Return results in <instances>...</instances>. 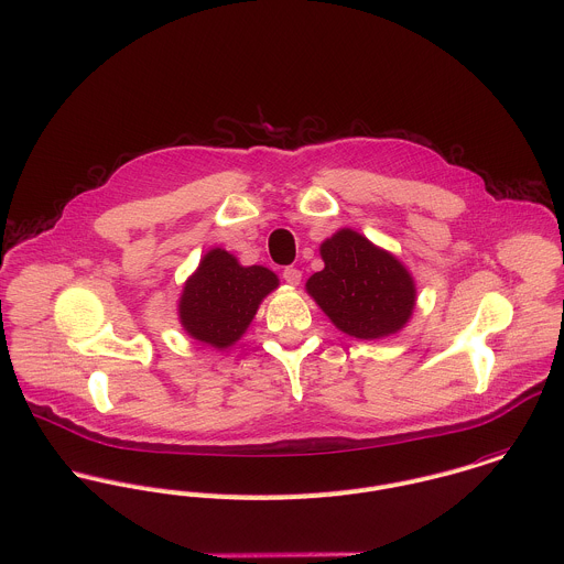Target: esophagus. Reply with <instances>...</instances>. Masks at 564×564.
<instances>
[{"instance_id": "esophagus-1", "label": "esophagus", "mask_w": 564, "mask_h": 564, "mask_svg": "<svg viewBox=\"0 0 564 564\" xmlns=\"http://www.w3.org/2000/svg\"><path fill=\"white\" fill-rule=\"evenodd\" d=\"M282 278H284V282H286V284L297 286V284H300V280H302V271H300V269H295V267H286V269L282 271Z\"/></svg>"}]
</instances>
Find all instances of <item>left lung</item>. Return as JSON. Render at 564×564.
<instances>
[{"instance_id": "8db88e82", "label": "left lung", "mask_w": 564, "mask_h": 564, "mask_svg": "<svg viewBox=\"0 0 564 564\" xmlns=\"http://www.w3.org/2000/svg\"><path fill=\"white\" fill-rule=\"evenodd\" d=\"M324 269L306 282L308 295L346 335L379 339L401 330L416 304L408 269L352 229H339L319 247Z\"/></svg>"}]
</instances>
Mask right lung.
Returning a JSON list of instances; mask_svg holds the SVG:
<instances>
[{"label": "right lung", "instance_id": "add662e5", "mask_svg": "<svg viewBox=\"0 0 564 564\" xmlns=\"http://www.w3.org/2000/svg\"><path fill=\"white\" fill-rule=\"evenodd\" d=\"M280 280L267 267H242L225 249H212L189 275L178 300V319L189 337L218 350L234 346Z\"/></svg>", "mask_w": 564, "mask_h": 564}]
</instances>
